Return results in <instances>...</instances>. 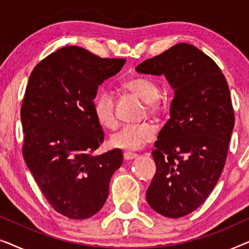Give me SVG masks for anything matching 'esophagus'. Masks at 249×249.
Wrapping results in <instances>:
<instances>
[{
    "instance_id": "obj_1",
    "label": "esophagus",
    "mask_w": 249,
    "mask_h": 249,
    "mask_svg": "<svg viewBox=\"0 0 249 249\" xmlns=\"http://www.w3.org/2000/svg\"><path fill=\"white\" fill-rule=\"evenodd\" d=\"M137 154H135V153H131V152H124V160H127V161H129V160H134L137 158Z\"/></svg>"
}]
</instances>
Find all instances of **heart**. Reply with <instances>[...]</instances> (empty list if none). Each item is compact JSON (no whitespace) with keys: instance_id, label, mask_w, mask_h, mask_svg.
I'll list each match as a JSON object with an SVG mask.
<instances>
[{"instance_id":"heart-1","label":"heart","mask_w":249,"mask_h":249,"mask_svg":"<svg viewBox=\"0 0 249 249\" xmlns=\"http://www.w3.org/2000/svg\"><path fill=\"white\" fill-rule=\"evenodd\" d=\"M122 89L130 91L145 102L146 110L151 115H158L162 111L159 100L160 90L153 81L146 78H131L121 84ZM94 114L102 127L113 129L117 127V115L114 108V98L110 91L104 90L97 95L94 101ZM156 130L149 122L136 124H125L114 132L110 138L112 147L124 151H137L155 138Z\"/></svg>"}]
</instances>
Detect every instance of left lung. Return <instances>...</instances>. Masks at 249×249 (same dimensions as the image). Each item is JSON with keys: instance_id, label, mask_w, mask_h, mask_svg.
Segmentation results:
<instances>
[{"instance_id": "obj_1", "label": "left lung", "mask_w": 249, "mask_h": 249, "mask_svg": "<svg viewBox=\"0 0 249 249\" xmlns=\"http://www.w3.org/2000/svg\"><path fill=\"white\" fill-rule=\"evenodd\" d=\"M164 74L175 97L152 152L156 172L146 199L163 216H185L212 193L226 164L234 114L226 77L194 45L179 43L136 68Z\"/></svg>"}]
</instances>
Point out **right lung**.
Returning a JSON list of instances; mask_svg holds the SVG:
<instances>
[{"label": "right lung", "instance_id": "add662e5", "mask_svg": "<svg viewBox=\"0 0 249 249\" xmlns=\"http://www.w3.org/2000/svg\"><path fill=\"white\" fill-rule=\"evenodd\" d=\"M124 59H102L66 46L34 68L21 105L22 155L40 190L56 212L73 220L103 207L120 149L93 156L104 141L94 114V98Z\"/></svg>", "mask_w": 249, "mask_h": 249}]
</instances>
